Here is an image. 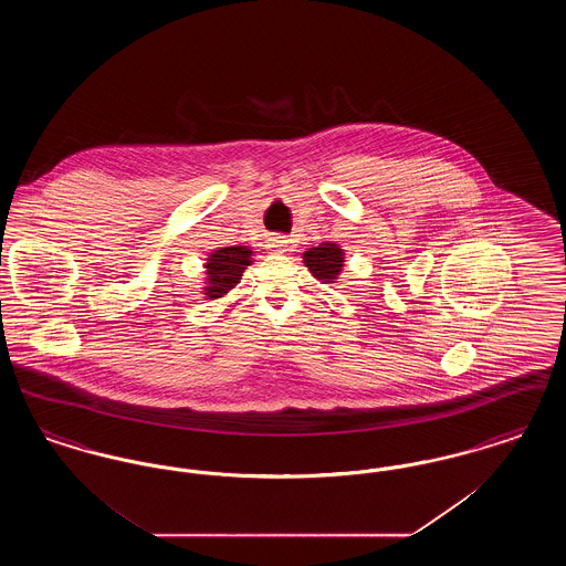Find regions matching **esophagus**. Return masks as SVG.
I'll return each instance as SVG.
<instances>
[{"label":"esophagus","instance_id":"34e87169","mask_svg":"<svg viewBox=\"0 0 566 566\" xmlns=\"http://www.w3.org/2000/svg\"><path fill=\"white\" fill-rule=\"evenodd\" d=\"M268 248H270L271 252H286L289 250V240L282 238V235H273V238H270V242H268Z\"/></svg>","mask_w":566,"mask_h":566}]
</instances>
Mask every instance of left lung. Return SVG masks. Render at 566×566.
Segmentation results:
<instances>
[{
	"label": "left lung",
	"instance_id": "1",
	"mask_svg": "<svg viewBox=\"0 0 566 566\" xmlns=\"http://www.w3.org/2000/svg\"><path fill=\"white\" fill-rule=\"evenodd\" d=\"M305 268L314 273L316 280L323 284L333 282L344 268V252L337 243H321L318 248H310L303 254Z\"/></svg>",
	"mask_w": 566,
	"mask_h": 566
}]
</instances>
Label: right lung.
I'll use <instances>...</instances> for the list:
<instances>
[{"mask_svg":"<svg viewBox=\"0 0 566 566\" xmlns=\"http://www.w3.org/2000/svg\"><path fill=\"white\" fill-rule=\"evenodd\" d=\"M252 250L245 245H229L214 250L206 263V273H208V286L203 295L210 298L227 295L240 280L242 273L252 261Z\"/></svg>","mask_w":566,"mask_h":566,"instance_id":"add662e5","label":"right lung"}]
</instances>
